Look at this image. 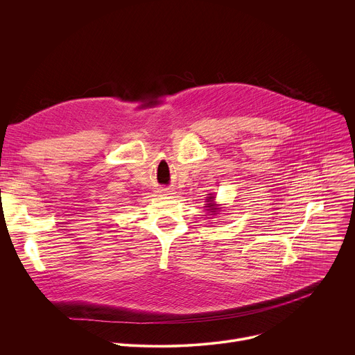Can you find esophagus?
<instances>
[{"label": "esophagus", "instance_id": "esophagus-1", "mask_svg": "<svg viewBox=\"0 0 355 355\" xmlns=\"http://www.w3.org/2000/svg\"><path fill=\"white\" fill-rule=\"evenodd\" d=\"M166 191H167V189H166ZM167 192H170V191H167Z\"/></svg>", "mask_w": 355, "mask_h": 355}]
</instances>
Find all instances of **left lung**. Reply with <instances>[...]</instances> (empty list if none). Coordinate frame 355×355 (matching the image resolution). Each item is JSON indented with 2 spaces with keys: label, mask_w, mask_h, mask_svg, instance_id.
I'll list each match as a JSON object with an SVG mask.
<instances>
[{
  "label": "left lung",
  "mask_w": 355,
  "mask_h": 355,
  "mask_svg": "<svg viewBox=\"0 0 355 355\" xmlns=\"http://www.w3.org/2000/svg\"><path fill=\"white\" fill-rule=\"evenodd\" d=\"M209 195H212V193H209ZM207 202H209V204H207L208 207H205V208H208V211H211V215H216L218 209H220V208H218V205L215 204V196H208Z\"/></svg>",
  "instance_id": "obj_1"
}]
</instances>
